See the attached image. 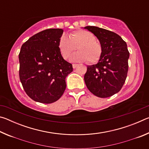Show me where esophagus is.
<instances>
[{"mask_svg": "<svg viewBox=\"0 0 149 149\" xmlns=\"http://www.w3.org/2000/svg\"><path fill=\"white\" fill-rule=\"evenodd\" d=\"M78 65V64H72V67H73V68H76L77 66Z\"/></svg>", "mask_w": 149, "mask_h": 149, "instance_id": "esophagus-1", "label": "esophagus"}]
</instances>
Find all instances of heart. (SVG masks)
<instances>
[{"instance_id":"obj_1","label":"heart","mask_w":149,"mask_h":149,"mask_svg":"<svg viewBox=\"0 0 149 149\" xmlns=\"http://www.w3.org/2000/svg\"><path fill=\"white\" fill-rule=\"evenodd\" d=\"M78 52L70 58L72 62H85L96 64L99 61L102 54V47L100 42L96 41L92 33L85 30H77L72 32L68 37L62 36L58 42V48L62 58H68L74 50Z\"/></svg>"}]
</instances>
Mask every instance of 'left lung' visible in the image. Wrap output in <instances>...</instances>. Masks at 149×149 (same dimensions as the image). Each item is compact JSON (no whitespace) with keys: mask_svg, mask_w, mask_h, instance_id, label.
<instances>
[{"mask_svg":"<svg viewBox=\"0 0 149 149\" xmlns=\"http://www.w3.org/2000/svg\"><path fill=\"white\" fill-rule=\"evenodd\" d=\"M84 28L97 37L102 47L99 62L87 66L85 84L97 97H111L120 91L127 77L130 57L127 44L120 35L109 30L95 26Z\"/></svg>","mask_w":149,"mask_h":149,"instance_id":"left-lung-1","label":"left lung"}]
</instances>
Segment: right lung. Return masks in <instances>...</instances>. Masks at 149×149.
Wrapping results in <instances>:
<instances>
[{
    "instance_id": "add662e5",
    "label": "right lung",
    "mask_w": 149,
    "mask_h": 149,
    "mask_svg": "<svg viewBox=\"0 0 149 149\" xmlns=\"http://www.w3.org/2000/svg\"><path fill=\"white\" fill-rule=\"evenodd\" d=\"M62 29L42 31L22 45L19 54V79L26 94L43 104L56 102L66 87L72 64L63 58L58 42Z\"/></svg>"
}]
</instances>
